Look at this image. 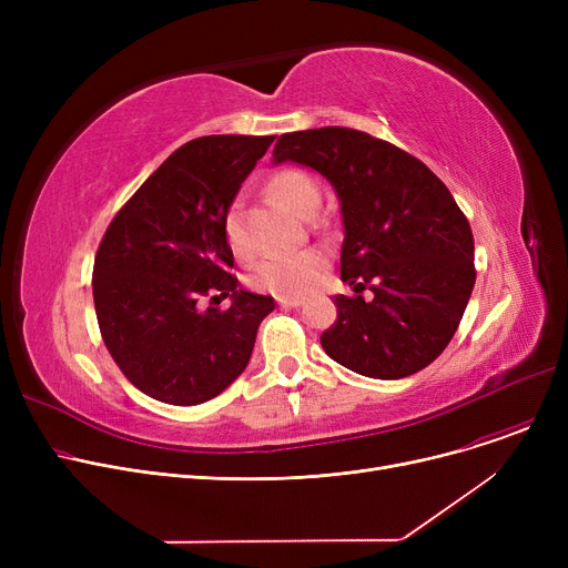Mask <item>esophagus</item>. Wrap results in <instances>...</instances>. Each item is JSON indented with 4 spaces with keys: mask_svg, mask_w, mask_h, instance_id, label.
I'll list each match as a JSON object with an SVG mask.
<instances>
[{
    "mask_svg": "<svg viewBox=\"0 0 568 568\" xmlns=\"http://www.w3.org/2000/svg\"><path fill=\"white\" fill-rule=\"evenodd\" d=\"M302 304H304V300H300V296H278V306H283V308H296Z\"/></svg>",
    "mask_w": 568,
    "mask_h": 568,
    "instance_id": "1",
    "label": "esophagus"
}]
</instances>
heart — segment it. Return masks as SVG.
Instances as JSON below:
<instances>
[{
  "label": "heart",
  "instance_id": "b5f03b06",
  "mask_svg": "<svg viewBox=\"0 0 568 568\" xmlns=\"http://www.w3.org/2000/svg\"><path fill=\"white\" fill-rule=\"evenodd\" d=\"M268 191L294 214L311 216L320 204V189L313 176L302 170H281L268 182ZM223 234L234 255L248 253V236L244 230V204L234 200L223 216ZM329 257L320 248H304L296 253L272 255L255 264L251 274V285L276 296H300L313 290L324 276Z\"/></svg>",
  "mask_w": 568,
  "mask_h": 568
}]
</instances>
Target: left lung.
<instances>
[{"label":"left lung","mask_w":568,"mask_h":568,"mask_svg":"<svg viewBox=\"0 0 568 568\" xmlns=\"http://www.w3.org/2000/svg\"><path fill=\"white\" fill-rule=\"evenodd\" d=\"M274 165L320 172L343 219L341 278L373 300L336 294L338 320L320 338L332 359L375 379L433 364L454 338L474 290L471 227L439 179L403 149L326 126L285 133Z\"/></svg>","instance_id":"left-lung-1"}]
</instances>
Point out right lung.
Here are the masks:
<instances>
[{"mask_svg": "<svg viewBox=\"0 0 568 568\" xmlns=\"http://www.w3.org/2000/svg\"><path fill=\"white\" fill-rule=\"evenodd\" d=\"M274 135H206L179 146L122 206L94 260L101 336L129 382L168 405L216 398L251 362L272 296L239 287L225 209ZM231 296V308H199Z\"/></svg>", "mask_w": 568, "mask_h": 568, "instance_id": "add662e5", "label": "right lung"}]
</instances>
